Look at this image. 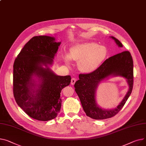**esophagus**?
Instances as JSON below:
<instances>
[{"instance_id":"1","label":"esophagus","mask_w":146,"mask_h":146,"mask_svg":"<svg viewBox=\"0 0 146 146\" xmlns=\"http://www.w3.org/2000/svg\"><path fill=\"white\" fill-rule=\"evenodd\" d=\"M76 82V79L75 78H72L71 80V84L74 85Z\"/></svg>"}]
</instances>
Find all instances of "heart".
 Segmentation results:
<instances>
[{"label": "heart", "mask_w": 146, "mask_h": 146, "mask_svg": "<svg viewBox=\"0 0 146 146\" xmlns=\"http://www.w3.org/2000/svg\"><path fill=\"white\" fill-rule=\"evenodd\" d=\"M108 48L93 42L77 43L73 46L70 54H65L64 60L70 64L72 59L79 60V70L84 73L95 72L102 66L108 56Z\"/></svg>", "instance_id": "heart-1"}]
</instances>
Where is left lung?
Returning a JSON list of instances; mask_svg holds the SVG:
<instances>
[{"label":"left lung","mask_w":146,"mask_h":146,"mask_svg":"<svg viewBox=\"0 0 146 146\" xmlns=\"http://www.w3.org/2000/svg\"><path fill=\"white\" fill-rule=\"evenodd\" d=\"M119 47L123 44L117 38L110 36ZM121 76L125 78L129 86L128 92L115 108L103 109L96 103V91L98 85L111 77ZM79 80L74 84L75 91L78 95L86 115L95 120L110 118L118 113L131 93L133 86V61L131 54L124 51L106 60L95 72L89 74H80Z\"/></svg>","instance_id":"1"}]
</instances>
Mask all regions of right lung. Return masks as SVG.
Segmentation results:
<instances>
[{"instance_id": "obj_1", "label": "right lung", "mask_w": 146, "mask_h": 146, "mask_svg": "<svg viewBox=\"0 0 146 146\" xmlns=\"http://www.w3.org/2000/svg\"><path fill=\"white\" fill-rule=\"evenodd\" d=\"M60 44L54 37L34 36L14 62L15 100L27 115L37 120L57 117L62 106V90L71 82L70 76H58L51 69Z\"/></svg>"}]
</instances>
